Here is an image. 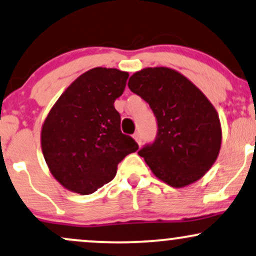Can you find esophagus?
I'll return each mask as SVG.
<instances>
[{
	"label": "esophagus",
	"mask_w": 256,
	"mask_h": 256,
	"mask_svg": "<svg viewBox=\"0 0 256 256\" xmlns=\"http://www.w3.org/2000/svg\"><path fill=\"white\" fill-rule=\"evenodd\" d=\"M134 140H136L137 143L140 144V143H142V138H140V134H138V132H136V134H134Z\"/></svg>",
	"instance_id": "esophagus-1"
}]
</instances>
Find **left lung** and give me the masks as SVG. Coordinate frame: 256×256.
<instances>
[{
    "label": "left lung",
    "instance_id": "left-lung-1",
    "mask_svg": "<svg viewBox=\"0 0 256 256\" xmlns=\"http://www.w3.org/2000/svg\"><path fill=\"white\" fill-rule=\"evenodd\" d=\"M128 88L149 104L158 119V137L138 155L156 178L175 188L196 182L220 155L222 126L205 94L176 70L144 68Z\"/></svg>",
    "mask_w": 256,
    "mask_h": 256
}]
</instances>
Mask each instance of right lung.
I'll use <instances>...</instances> for the list:
<instances>
[{
  "instance_id": "right-lung-1",
  "label": "right lung",
  "mask_w": 256,
  "mask_h": 256,
  "mask_svg": "<svg viewBox=\"0 0 256 256\" xmlns=\"http://www.w3.org/2000/svg\"><path fill=\"white\" fill-rule=\"evenodd\" d=\"M128 72L94 68L68 87L44 120L40 146L51 174L64 188L87 196L113 180L118 163L138 144L120 130L114 101Z\"/></svg>"
}]
</instances>
